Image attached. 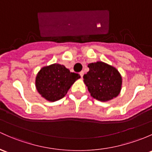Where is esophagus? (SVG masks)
Returning a JSON list of instances; mask_svg holds the SVG:
<instances>
[{"mask_svg":"<svg viewBox=\"0 0 152 152\" xmlns=\"http://www.w3.org/2000/svg\"><path fill=\"white\" fill-rule=\"evenodd\" d=\"M80 77H83V75H84V72H83V71H81L80 72Z\"/></svg>","mask_w":152,"mask_h":152,"instance_id":"34e87169","label":"esophagus"}]
</instances>
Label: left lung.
Returning a JSON list of instances; mask_svg holds the SVG:
<instances>
[{
  "label": "left lung",
  "mask_w": 152,
  "mask_h": 152,
  "mask_svg": "<svg viewBox=\"0 0 152 152\" xmlns=\"http://www.w3.org/2000/svg\"><path fill=\"white\" fill-rule=\"evenodd\" d=\"M89 71L84 75V82L91 95L101 102H107L119 95L122 77L113 66L102 61L88 65Z\"/></svg>",
  "instance_id": "obj_1"
}]
</instances>
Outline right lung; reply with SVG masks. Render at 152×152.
Wrapping results in <instances>:
<instances>
[{
    "instance_id": "right-lung-1",
    "label": "right lung",
    "mask_w": 152,
    "mask_h": 152,
    "mask_svg": "<svg viewBox=\"0 0 152 152\" xmlns=\"http://www.w3.org/2000/svg\"><path fill=\"white\" fill-rule=\"evenodd\" d=\"M80 77L79 74L71 72L64 65L53 64L40 70L35 80V86L43 98L55 102L62 99L72 85Z\"/></svg>"
}]
</instances>
